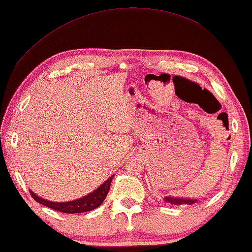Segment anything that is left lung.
I'll return each instance as SVG.
<instances>
[{"instance_id": "left-lung-1", "label": "left lung", "mask_w": 252, "mask_h": 252, "mask_svg": "<svg viewBox=\"0 0 252 252\" xmlns=\"http://www.w3.org/2000/svg\"><path fill=\"white\" fill-rule=\"evenodd\" d=\"M165 202L170 203V204L174 205H182V204H194L196 202V199H189V198H178V197H169L166 196L165 197Z\"/></svg>"}]
</instances>
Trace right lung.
Masks as SVG:
<instances>
[{"label": "right lung", "instance_id": "obj_1", "mask_svg": "<svg viewBox=\"0 0 252 252\" xmlns=\"http://www.w3.org/2000/svg\"><path fill=\"white\" fill-rule=\"evenodd\" d=\"M113 177H114V175H112V176L107 179L104 184H102V185L99 186L97 189L92 191L91 194L86 195V196H84L82 198L75 199V201H70V202H63V203L50 202V201H47V199H43L41 197L37 196L33 191H31V190H29V191H30L31 196L33 197L34 201H37L38 203H40V204L50 207V209H53L55 211H59V212L68 213V214L83 213V212H87V211L97 209V207L101 205L103 202H104L106 195L110 190L111 182Z\"/></svg>", "mask_w": 252, "mask_h": 252}]
</instances>
